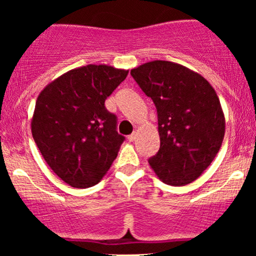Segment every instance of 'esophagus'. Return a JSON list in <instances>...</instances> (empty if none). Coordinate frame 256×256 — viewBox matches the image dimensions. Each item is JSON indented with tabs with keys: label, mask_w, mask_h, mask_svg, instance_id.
<instances>
[{
	"label": "esophagus",
	"mask_w": 256,
	"mask_h": 256,
	"mask_svg": "<svg viewBox=\"0 0 256 256\" xmlns=\"http://www.w3.org/2000/svg\"><path fill=\"white\" fill-rule=\"evenodd\" d=\"M136 138H137V134H136V132H134V134H130V136L128 137V142H134Z\"/></svg>",
	"instance_id": "esophagus-1"
}]
</instances>
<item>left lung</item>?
<instances>
[{"mask_svg": "<svg viewBox=\"0 0 256 256\" xmlns=\"http://www.w3.org/2000/svg\"><path fill=\"white\" fill-rule=\"evenodd\" d=\"M158 110L160 149L149 165L172 186L192 183L218 154L225 134V116L207 79L171 61L154 60L131 70Z\"/></svg>", "mask_w": 256, "mask_h": 256, "instance_id": "obj_1", "label": "left lung"}]
</instances>
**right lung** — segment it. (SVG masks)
Listing matches in <instances>:
<instances>
[{"label":"right lung","mask_w":256,"mask_h":256,"mask_svg":"<svg viewBox=\"0 0 256 256\" xmlns=\"http://www.w3.org/2000/svg\"><path fill=\"white\" fill-rule=\"evenodd\" d=\"M128 70L86 64L64 73L38 95L31 132L52 172L78 189L96 185L116 160L124 136L104 101Z\"/></svg>","instance_id":"1"}]
</instances>
